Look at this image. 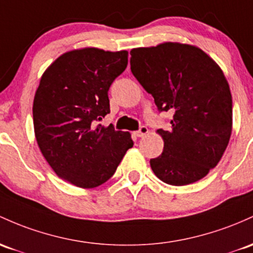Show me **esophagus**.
Listing matches in <instances>:
<instances>
[{"label": "esophagus", "mask_w": 253, "mask_h": 253, "mask_svg": "<svg viewBox=\"0 0 253 253\" xmlns=\"http://www.w3.org/2000/svg\"><path fill=\"white\" fill-rule=\"evenodd\" d=\"M149 133V128L146 126H141L138 131L134 132V135H137V137H145L146 134Z\"/></svg>", "instance_id": "obj_1"}]
</instances>
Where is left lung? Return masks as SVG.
Instances as JSON below:
<instances>
[{
	"label": "left lung",
	"instance_id": "1",
	"mask_svg": "<svg viewBox=\"0 0 253 253\" xmlns=\"http://www.w3.org/2000/svg\"><path fill=\"white\" fill-rule=\"evenodd\" d=\"M131 71L160 112L173 113L152 171L174 186L192 184L216 167L233 126L232 93L220 66L196 45L165 42L131 50Z\"/></svg>",
	"mask_w": 253,
	"mask_h": 253
}]
</instances>
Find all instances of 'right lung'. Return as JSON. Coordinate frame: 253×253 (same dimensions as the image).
I'll return each mask as SVG.
<instances>
[{"label":"right lung","instance_id":"obj_1","mask_svg":"<svg viewBox=\"0 0 253 253\" xmlns=\"http://www.w3.org/2000/svg\"><path fill=\"white\" fill-rule=\"evenodd\" d=\"M127 63V50L74 49L41 78L33 99L36 139L52 170L69 184H104L133 146L129 132L96 126L110 113L108 90Z\"/></svg>","mask_w":253,"mask_h":253}]
</instances>
